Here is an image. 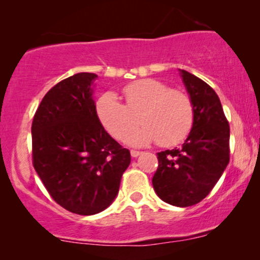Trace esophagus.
Here are the masks:
<instances>
[{"mask_svg":"<svg viewBox=\"0 0 260 260\" xmlns=\"http://www.w3.org/2000/svg\"><path fill=\"white\" fill-rule=\"evenodd\" d=\"M140 154H142V151H138V150H131V155H132V157H138Z\"/></svg>","mask_w":260,"mask_h":260,"instance_id":"esophagus-1","label":"esophagus"}]
</instances>
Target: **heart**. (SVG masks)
I'll return each mask as SVG.
<instances>
[{
    "instance_id": "1",
    "label": "heart",
    "mask_w": 260,
    "mask_h": 260,
    "mask_svg": "<svg viewBox=\"0 0 260 260\" xmlns=\"http://www.w3.org/2000/svg\"><path fill=\"white\" fill-rule=\"evenodd\" d=\"M123 95L126 105L112 91L96 101L98 118L113 138H124L140 121L143 127L128 136L126 143L144 147L157 140L161 147H171L192 129L194 110L183 91L169 89L156 79H140L124 86Z\"/></svg>"
}]
</instances>
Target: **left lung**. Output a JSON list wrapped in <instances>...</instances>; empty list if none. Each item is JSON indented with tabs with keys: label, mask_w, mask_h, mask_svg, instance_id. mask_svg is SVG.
<instances>
[{
	"label": "left lung",
	"mask_w": 260,
	"mask_h": 260,
	"mask_svg": "<svg viewBox=\"0 0 260 260\" xmlns=\"http://www.w3.org/2000/svg\"><path fill=\"white\" fill-rule=\"evenodd\" d=\"M178 71L194 120L182 148L157 153L153 187L161 201L186 208L203 201L225 171L230 161V127L214 89L194 74Z\"/></svg>",
	"instance_id": "obj_1"
}]
</instances>
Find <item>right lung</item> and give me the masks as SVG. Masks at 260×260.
Wrapping results in <instances>:
<instances>
[{
    "label": "right lung",
    "mask_w": 260,
    "mask_h": 260,
    "mask_svg": "<svg viewBox=\"0 0 260 260\" xmlns=\"http://www.w3.org/2000/svg\"><path fill=\"white\" fill-rule=\"evenodd\" d=\"M95 73L68 77L47 91L31 126L32 165L53 201L78 215L112 204L131 164L96 115Z\"/></svg>",
    "instance_id": "right-lung-1"
}]
</instances>
